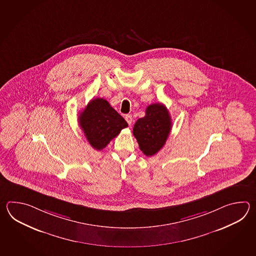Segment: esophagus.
<instances>
[{"instance_id":"1","label":"esophagus","mask_w":256,"mask_h":256,"mask_svg":"<svg viewBox=\"0 0 256 256\" xmlns=\"http://www.w3.org/2000/svg\"><path fill=\"white\" fill-rule=\"evenodd\" d=\"M126 122H128V124H129V126H130V124H132V115H126Z\"/></svg>"}]
</instances>
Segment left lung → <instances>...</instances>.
Instances as JSON below:
<instances>
[{"mask_svg": "<svg viewBox=\"0 0 256 256\" xmlns=\"http://www.w3.org/2000/svg\"><path fill=\"white\" fill-rule=\"evenodd\" d=\"M171 127V117L166 107L162 104H154L147 107L144 117L136 120L132 134L142 152L152 156L164 146Z\"/></svg>", "mask_w": 256, "mask_h": 256, "instance_id": "left-lung-1", "label": "left lung"}]
</instances>
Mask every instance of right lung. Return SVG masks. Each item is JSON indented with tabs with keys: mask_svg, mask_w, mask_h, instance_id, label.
I'll return each instance as SVG.
<instances>
[{
	"mask_svg": "<svg viewBox=\"0 0 256 256\" xmlns=\"http://www.w3.org/2000/svg\"><path fill=\"white\" fill-rule=\"evenodd\" d=\"M78 122L90 144L100 151L120 130L126 120L102 98L92 100L78 116Z\"/></svg>",
	"mask_w": 256,
	"mask_h": 256,
	"instance_id": "add662e5",
	"label": "right lung"
}]
</instances>
